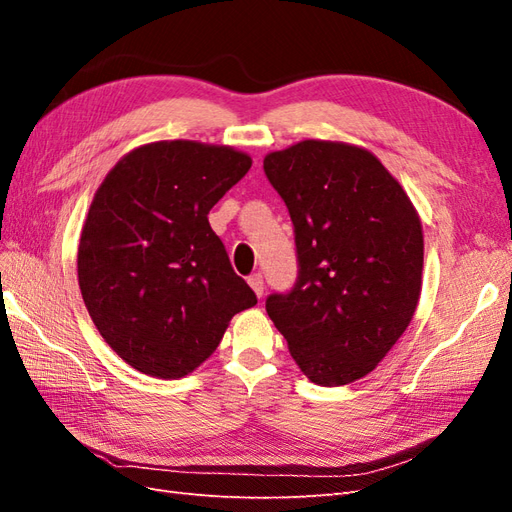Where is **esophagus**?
Listing matches in <instances>:
<instances>
[{
    "label": "esophagus",
    "instance_id": "obj_1",
    "mask_svg": "<svg viewBox=\"0 0 512 512\" xmlns=\"http://www.w3.org/2000/svg\"><path fill=\"white\" fill-rule=\"evenodd\" d=\"M247 284L252 286V290L256 292V297L260 299V297H262V292H265V280H262V275H260V273L250 275V277H247Z\"/></svg>",
    "mask_w": 512,
    "mask_h": 512
}]
</instances>
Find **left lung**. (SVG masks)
<instances>
[{
  "label": "left lung",
  "mask_w": 512,
  "mask_h": 512,
  "mask_svg": "<svg viewBox=\"0 0 512 512\" xmlns=\"http://www.w3.org/2000/svg\"><path fill=\"white\" fill-rule=\"evenodd\" d=\"M288 207L299 275L267 297L292 359L320 386L374 371L404 335L421 297L423 226L374 153L301 141L265 158Z\"/></svg>",
  "instance_id": "8db88e82"
}]
</instances>
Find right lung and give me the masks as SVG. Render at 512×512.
Segmentation results:
<instances>
[{"label": "right lung", "mask_w": 512, "mask_h": 512, "mask_svg": "<svg viewBox=\"0 0 512 512\" xmlns=\"http://www.w3.org/2000/svg\"><path fill=\"white\" fill-rule=\"evenodd\" d=\"M250 166L226 145L149 143L91 200L76 258L83 301L104 342L141 374L188 376L230 318L256 305L207 218Z\"/></svg>", "instance_id": "1"}]
</instances>
